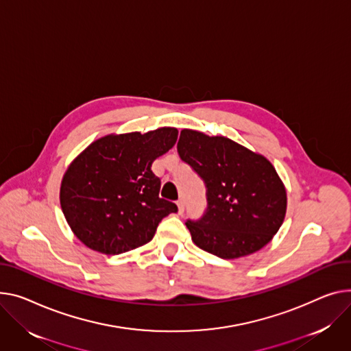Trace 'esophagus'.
<instances>
[{"instance_id": "1", "label": "esophagus", "mask_w": 351, "mask_h": 351, "mask_svg": "<svg viewBox=\"0 0 351 351\" xmlns=\"http://www.w3.org/2000/svg\"><path fill=\"white\" fill-rule=\"evenodd\" d=\"M183 212H184V203H183V200H179L178 202V213L183 215Z\"/></svg>"}]
</instances>
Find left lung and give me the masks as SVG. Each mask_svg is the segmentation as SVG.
<instances>
[{
  "mask_svg": "<svg viewBox=\"0 0 351 351\" xmlns=\"http://www.w3.org/2000/svg\"><path fill=\"white\" fill-rule=\"evenodd\" d=\"M178 152L207 188L206 213L186 221L199 248L234 260L272 240L285 219L287 191L265 156L195 130L180 131Z\"/></svg>",
  "mask_w": 351,
  "mask_h": 351,
  "instance_id": "8db88e82",
  "label": "left lung"
}]
</instances>
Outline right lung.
Here are the masks:
<instances>
[{"label":"right lung","mask_w":351,"mask_h":351,"mask_svg":"<svg viewBox=\"0 0 351 351\" xmlns=\"http://www.w3.org/2000/svg\"><path fill=\"white\" fill-rule=\"evenodd\" d=\"M178 130L110 134L96 139L66 169L60 206L75 236L88 248L117 255L149 243L175 203L159 197L152 162L176 143Z\"/></svg>","instance_id":"obj_1"}]
</instances>
